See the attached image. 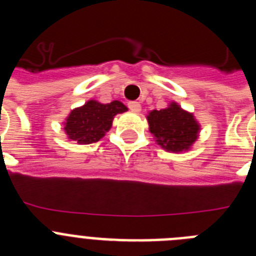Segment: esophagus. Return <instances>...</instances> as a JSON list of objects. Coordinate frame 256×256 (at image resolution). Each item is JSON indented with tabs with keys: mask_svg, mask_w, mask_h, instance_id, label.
<instances>
[{
	"mask_svg": "<svg viewBox=\"0 0 256 256\" xmlns=\"http://www.w3.org/2000/svg\"><path fill=\"white\" fill-rule=\"evenodd\" d=\"M128 108H130V110H132L133 112H141V105H140V102H137V101H130V102H128Z\"/></svg>",
	"mask_w": 256,
	"mask_h": 256,
	"instance_id": "34e87169",
	"label": "esophagus"
}]
</instances>
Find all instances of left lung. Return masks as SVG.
I'll use <instances>...</instances> for the list:
<instances>
[{"mask_svg": "<svg viewBox=\"0 0 256 256\" xmlns=\"http://www.w3.org/2000/svg\"><path fill=\"white\" fill-rule=\"evenodd\" d=\"M148 130L158 144L172 152H182L198 140L200 124L194 114L183 110L178 104L170 102L168 108L152 110L148 115Z\"/></svg>", "mask_w": 256, "mask_h": 256, "instance_id": "8db88e82", "label": "left lung"}]
</instances>
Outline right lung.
Listing matches in <instances>:
<instances>
[{
  "label": "right lung",
  "instance_id": "obj_1",
  "mask_svg": "<svg viewBox=\"0 0 256 256\" xmlns=\"http://www.w3.org/2000/svg\"><path fill=\"white\" fill-rule=\"evenodd\" d=\"M126 110V106L120 101L101 104L90 100L80 108L72 110L64 123V130L70 141L80 144H94L110 130L115 115Z\"/></svg>",
  "mask_w": 256,
  "mask_h": 256
}]
</instances>
